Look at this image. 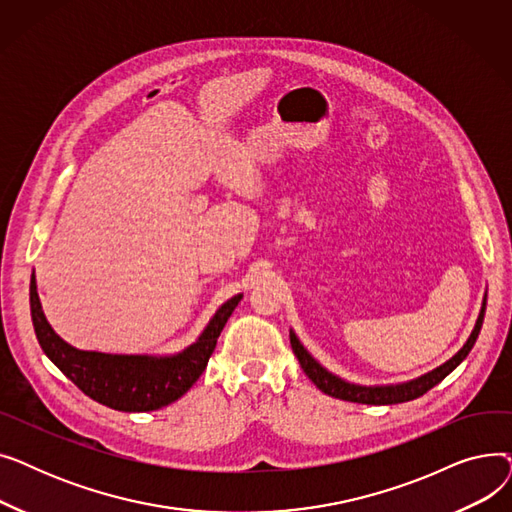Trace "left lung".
Masks as SVG:
<instances>
[{"label":"left lung","mask_w":512,"mask_h":512,"mask_svg":"<svg viewBox=\"0 0 512 512\" xmlns=\"http://www.w3.org/2000/svg\"><path fill=\"white\" fill-rule=\"evenodd\" d=\"M483 315H486V297H483L481 303V311L479 317L475 321V328L471 332V336L467 338V342L463 344V348L456 353L452 359H448L444 365L436 367L434 371H429L417 380L405 382V384H394V386H357V384H348L344 380H340L338 375L330 373L326 367H321L309 353L307 348L301 344V340L297 338L290 330V344L292 351L297 355L303 371L307 373V378L321 390L334 398L340 400H348V402H361V405H398V402H407V400H415L419 396H423L427 390H432L434 386H438L448 373H452L456 367H459L465 357L471 353V348L481 332L483 326Z\"/></svg>","instance_id":"8db88e82"}]
</instances>
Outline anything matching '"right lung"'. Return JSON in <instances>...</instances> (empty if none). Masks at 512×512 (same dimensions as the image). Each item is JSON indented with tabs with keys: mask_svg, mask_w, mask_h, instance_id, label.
Returning <instances> with one entry per match:
<instances>
[{
	"mask_svg": "<svg viewBox=\"0 0 512 512\" xmlns=\"http://www.w3.org/2000/svg\"><path fill=\"white\" fill-rule=\"evenodd\" d=\"M240 299L242 294H236L215 311L199 340L182 353L172 357L107 355L78 351L53 332L41 309L35 274L31 276V317L43 353L89 398L126 413L157 411L191 390Z\"/></svg>",
	"mask_w": 512,
	"mask_h": 512,
	"instance_id": "1",
	"label": "right lung"
}]
</instances>
